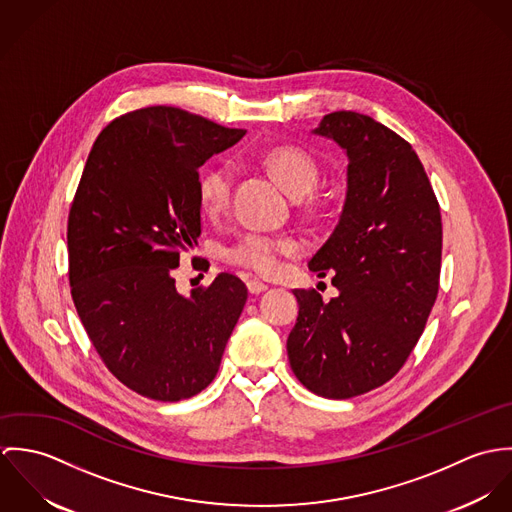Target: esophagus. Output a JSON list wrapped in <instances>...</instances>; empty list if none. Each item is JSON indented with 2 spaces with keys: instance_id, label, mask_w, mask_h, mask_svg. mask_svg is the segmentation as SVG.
<instances>
[{
  "instance_id": "obj_1",
  "label": "esophagus",
  "mask_w": 512,
  "mask_h": 512,
  "mask_svg": "<svg viewBox=\"0 0 512 512\" xmlns=\"http://www.w3.org/2000/svg\"><path fill=\"white\" fill-rule=\"evenodd\" d=\"M246 286H248V292L252 293V295H258V293L268 290V286L264 282H260V280H248Z\"/></svg>"
}]
</instances>
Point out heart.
Wrapping results in <instances>:
<instances>
[{
  "label": "heart",
  "mask_w": 512,
  "mask_h": 512,
  "mask_svg": "<svg viewBox=\"0 0 512 512\" xmlns=\"http://www.w3.org/2000/svg\"><path fill=\"white\" fill-rule=\"evenodd\" d=\"M262 163L276 177V181L299 203L313 205V189L319 183V161L303 147L280 146L266 151ZM234 171L228 163H209L197 177V197L205 215H220L232 195ZM306 197L303 198L302 195ZM299 252V244L282 234H268L260 230H248L224 248V258L230 264L252 270L262 276H272L282 268V260Z\"/></svg>",
  "instance_id": "1"
}]
</instances>
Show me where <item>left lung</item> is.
<instances>
[{"instance_id":"left-lung-1","label":"left lung","mask_w":512,"mask_h":512,"mask_svg":"<svg viewBox=\"0 0 512 512\" xmlns=\"http://www.w3.org/2000/svg\"><path fill=\"white\" fill-rule=\"evenodd\" d=\"M313 134L347 151V199L339 224L309 262L337 297L295 290L288 337L297 380L345 400L388 382L408 361L436 303L441 215L412 146L359 112H331Z\"/></svg>"}]
</instances>
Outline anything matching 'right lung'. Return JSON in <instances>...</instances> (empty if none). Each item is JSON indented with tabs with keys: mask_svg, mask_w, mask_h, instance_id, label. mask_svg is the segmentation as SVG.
I'll return each mask as SVG.
<instances>
[{
	"mask_svg": "<svg viewBox=\"0 0 512 512\" xmlns=\"http://www.w3.org/2000/svg\"><path fill=\"white\" fill-rule=\"evenodd\" d=\"M244 134L173 106L128 112L100 132L74 193V307L106 368L151 400L205 390L244 309L232 274L189 295L173 276L201 234L199 167Z\"/></svg>",
	"mask_w": 512,
	"mask_h": 512,
	"instance_id": "right-lung-1",
	"label": "right lung"
}]
</instances>
